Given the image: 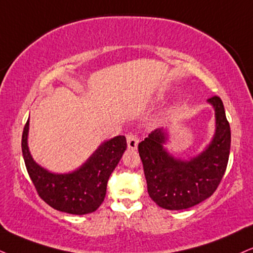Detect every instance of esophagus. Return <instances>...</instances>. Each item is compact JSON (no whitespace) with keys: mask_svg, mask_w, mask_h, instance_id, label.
<instances>
[{"mask_svg":"<svg viewBox=\"0 0 253 253\" xmlns=\"http://www.w3.org/2000/svg\"><path fill=\"white\" fill-rule=\"evenodd\" d=\"M138 142H139V138L136 135H133V133H130V135L126 136L127 148H129L130 150H136L137 145H138Z\"/></svg>","mask_w":253,"mask_h":253,"instance_id":"esophagus-1","label":"esophagus"}]
</instances>
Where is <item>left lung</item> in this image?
I'll list each match as a JSON object with an SVG mask.
<instances>
[{
    "mask_svg": "<svg viewBox=\"0 0 253 253\" xmlns=\"http://www.w3.org/2000/svg\"><path fill=\"white\" fill-rule=\"evenodd\" d=\"M208 102L214 109L216 131L204 151L188 161L173 157L164 148L168 133L157 129L138 144L148 192L158 207L184 210L210 197L219 185L229 162L231 130L222 99Z\"/></svg>",
    "mask_w": 253,
    "mask_h": 253,
    "instance_id": "1",
    "label": "left lung"
}]
</instances>
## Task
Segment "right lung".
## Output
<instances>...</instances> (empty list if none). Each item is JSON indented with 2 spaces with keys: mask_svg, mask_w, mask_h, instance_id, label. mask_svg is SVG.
<instances>
[{
  "mask_svg": "<svg viewBox=\"0 0 253 253\" xmlns=\"http://www.w3.org/2000/svg\"><path fill=\"white\" fill-rule=\"evenodd\" d=\"M29 118L22 133V154L31 182L41 198L55 210L71 214L91 213L99 208L107 193L112 171L126 149L124 136L102 143L79 169L69 173H54L34 161L28 148Z\"/></svg>",
  "mask_w": 253,
  "mask_h": 253,
  "instance_id": "obj_1",
  "label": "right lung"
}]
</instances>
